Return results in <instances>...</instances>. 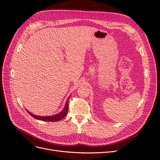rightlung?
I'll return each instance as SVG.
<instances>
[{
	"mask_svg": "<svg viewBox=\"0 0 160 160\" xmlns=\"http://www.w3.org/2000/svg\"><path fill=\"white\" fill-rule=\"evenodd\" d=\"M70 97H68V100H67L66 102V104L64 106V108H63V110H62L60 113L57 114H55L53 116H37V115H34L32 114V113H30V112H28L27 110H26L27 111V112L28 114L31 116L32 117H33L34 118L38 120H42V121H46V122H56V121H59L62 119H63V118L66 116V114H68V100Z\"/></svg>",
	"mask_w": 160,
	"mask_h": 160,
	"instance_id": "1",
	"label": "right lung"
}]
</instances>
